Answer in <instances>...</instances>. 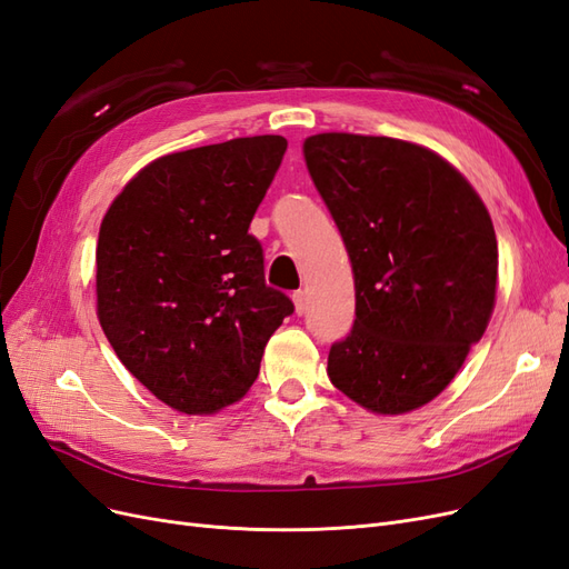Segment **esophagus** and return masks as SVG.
Listing matches in <instances>:
<instances>
[{
	"label": "esophagus",
	"mask_w": 569,
	"mask_h": 569,
	"mask_svg": "<svg viewBox=\"0 0 569 569\" xmlns=\"http://www.w3.org/2000/svg\"><path fill=\"white\" fill-rule=\"evenodd\" d=\"M293 306H297V312H299V316H303V312H306V308H308V297H306V291H293Z\"/></svg>",
	"instance_id": "34e87169"
}]
</instances>
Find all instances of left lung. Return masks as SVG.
Segmentation results:
<instances>
[{"mask_svg": "<svg viewBox=\"0 0 569 569\" xmlns=\"http://www.w3.org/2000/svg\"><path fill=\"white\" fill-rule=\"evenodd\" d=\"M303 158L356 278V322L331 343L327 375L365 409L405 415L440 396L485 335L492 219L471 183L417 143L318 133Z\"/></svg>", "mask_w": 569, "mask_h": 569, "instance_id": "obj_1", "label": "left lung"}]
</instances>
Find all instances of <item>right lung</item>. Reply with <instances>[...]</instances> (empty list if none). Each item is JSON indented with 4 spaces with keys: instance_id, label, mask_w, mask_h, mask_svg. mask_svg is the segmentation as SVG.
<instances>
[{
    "instance_id": "obj_1",
    "label": "right lung",
    "mask_w": 569,
    "mask_h": 569,
    "mask_svg": "<svg viewBox=\"0 0 569 569\" xmlns=\"http://www.w3.org/2000/svg\"><path fill=\"white\" fill-rule=\"evenodd\" d=\"M284 150L282 136H249L164 154L103 217L98 320L131 375L183 415L238 402L293 312L249 234Z\"/></svg>"
}]
</instances>
